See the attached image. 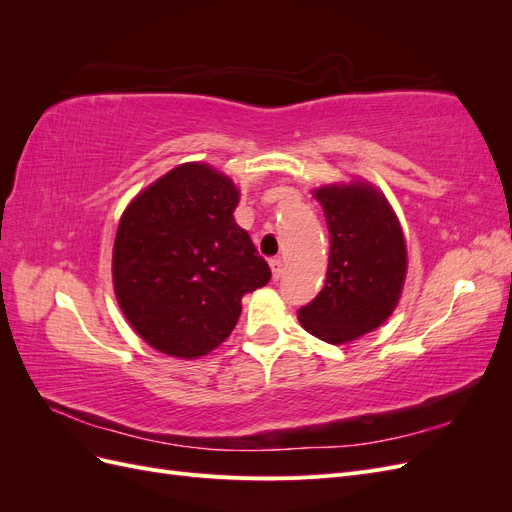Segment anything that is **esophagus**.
I'll return each instance as SVG.
<instances>
[{"label": "esophagus", "instance_id": "1", "mask_svg": "<svg viewBox=\"0 0 512 512\" xmlns=\"http://www.w3.org/2000/svg\"><path fill=\"white\" fill-rule=\"evenodd\" d=\"M269 267H271V273H273V280H280L282 273H284V260L282 258H271Z\"/></svg>", "mask_w": 512, "mask_h": 512}]
</instances>
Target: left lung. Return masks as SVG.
Returning <instances> with one entry per match:
<instances>
[{
  "label": "left lung",
  "instance_id": "left-lung-1",
  "mask_svg": "<svg viewBox=\"0 0 512 512\" xmlns=\"http://www.w3.org/2000/svg\"><path fill=\"white\" fill-rule=\"evenodd\" d=\"M314 196L329 226V269L299 320L322 342L346 344L393 314L408 269L406 241L389 200L369 183L324 185Z\"/></svg>",
  "mask_w": 512,
  "mask_h": 512
}]
</instances>
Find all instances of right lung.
I'll list each match as a JSON object with an SVG mask.
<instances>
[{"label": "right lung", "instance_id": "obj_1", "mask_svg": "<svg viewBox=\"0 0 512 512\" xmlns=\"http://www.w3.org/2000/svg\"><path fill=\"white\" fill-rule=\"evenodd\" d=\"M239 190L207 164L170 170L123 211L113 284L132 329L156 350L198 359L235 329L243 294L271 269L235 222Z\"/></svg>", "mask_w": 512, "mask_h": 512}]
</instances>
